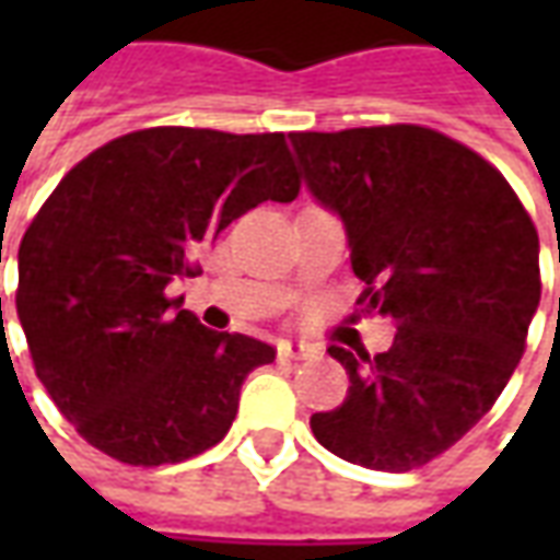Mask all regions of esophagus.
Listing matches in <instances>:
<instances>
[{
  "label": "esophagus",
  "instance_id": "esophagus-1",
  "mask_svg": "<svg viewBox=\"0 0 560 560\" xmlns=\"http://www.w3.org/2000/svg\"><path fill=\"white\" fill-rule=\"evenodd\" d=\"M279 353L281 357H288V360H317V357H320V348H317V345H312V341L281 339Z\"/></svg>",
  "mask_w": 560,
  "mask_h": 560
}]
</instances>
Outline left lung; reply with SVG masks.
Returning a JSON list of instances; mask_svg holds the SVG:
<instances>
[{"instance_id": "obj_1", "label": "left lung", "mask_w": 560, "mask_h": 560, "mask_svg": "<svg viewBox=\"0 0 560 560\" xmlns=\"http://www.w3.org/2000/svg\"><path fill=\"white\" fill-rule=\"evenodd\" d=\"M305 188L339 215L365 312L393 317L377 357L329 348L351 377L312 432L345 462L420 468L489 413L540 305V240L492 164L420 126L300 131ZM560 260V255H558Z\"/></svg>"}]
</instances>
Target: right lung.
Returning a JSON list of instances; mask_svg holds the SVG:
<instances>
[{
  "mask_svg": "<svg viewBox=\"0 0 560 560\" xmlns=\"http://www.w3.org/2000/svg\"><path fill=\"white\" fill-rule=\"evenodd\" d=\"M296 195L284 135L147 128L66 173L20 243L18 315L80 438L143 468L219 444L245 375L276 351L207 329L167 284L233 219Z\"/></svg>",
  "mask_w": 560,
  "mask_h": 560,
  "instance_id": "add662e5",
  "label": "right lung"
}]
</instances>
